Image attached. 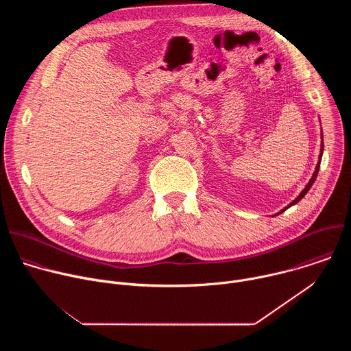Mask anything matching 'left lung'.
Returning <instances> with one entry per match:
<instances>
[{"label":"left lung","mask_w":351,"mask_h":351,"mask_svg":"<svg viewBox=\"0 0 351 351\" xmlns=\"http://www.w3.org/2000/svg\"><path fill=\"white\" fill-rule=\"evenodd\" d=\"M321 137H324V136H322V133H321ZM322 153H324V141H322V144H321V153H319V160H318V164H317V167H315V171H314V173H313V178L310 179V182L307 183V186L304 187V190H303L302 193H300V194L297 195V198H295V199H293V202H291V203H290V204H289L287 207H285V208H283V210H282L280 213H278V214H282V213H285V211H286V210H287L289 207H291V206L297 204V203L300 202V199H302V198H303V197H304V195H306V194L308 193V190L311 189L313 183H314V182H315V179H317V175H318V171H319V164H321V158H322Z\"/></svg>","instance_id":"obj_1"}]
</instances>
